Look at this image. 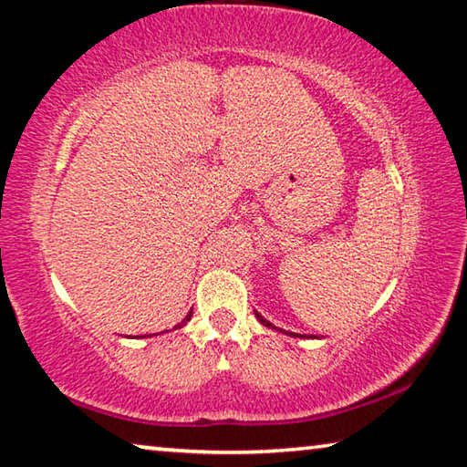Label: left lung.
<instances>
[{"instance_id": "left-lung-1", "label": "left lung", "mask_w": 467, "mask_h": 467, "mask_svg": "<svg viewBox=\"0 0 467 467\" xmlns=\"http://www.w3.org/2000/svg\"><path fill=\"white\" fill-rule=\"evenodd\" d=\"M255 317H257V321H259V323H262V326H265V327H272V329H275V331H282V334H286V331H284V329H278V327H274V326H272V323H270V321H267V319H264V317H262V315H259L257 311H255ZM290 336H292V337H309V336H303V334H290ZM311 337H317V336H311Z\"/></svg>"}]
</instances>
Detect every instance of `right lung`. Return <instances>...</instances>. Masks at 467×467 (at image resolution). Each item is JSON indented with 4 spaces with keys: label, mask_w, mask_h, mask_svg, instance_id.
I'll return each instance as SVG.
<instances>
[{
    "label": "right lung",
    "mask_w": 467,
    "mask_h": 467,
    "mask_svg": "<svg viewBox=\"0 0 467 467\" xmlns=\"http://www.w3.org/2000/svg\"><path fill=\"white\" fill-rule=\"evenodd\" d=\"M192 315H193V313H192V311H189V315H187V317H185L183 321H181V326H185V323H187L189 319H192ZM144 337H146V336H144Z\"/></svg>",
    "instance_id": "1"
}]
</instances>
